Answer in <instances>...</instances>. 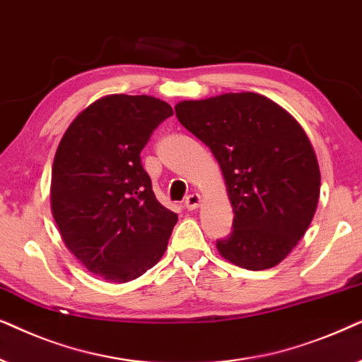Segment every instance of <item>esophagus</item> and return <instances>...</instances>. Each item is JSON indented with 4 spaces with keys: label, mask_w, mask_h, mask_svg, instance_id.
<instances>
[{
    "label": "esophagus",
    "mask_w": 362,
    "mask_h": 362,
    "mask_svg": "<svg viewBox=\"0 0 362 362\" xmlns=\"http://www.w3.org/2000/svg\"><path fill=\"white\" fill-rule=\"evenodd\" d=\"M185 209L187 210H195V209H199V205H200V195L199 194H192V195H189L185 199Z\"/></svg>",
    "instance_id": "obj_1"
}]
</instances>
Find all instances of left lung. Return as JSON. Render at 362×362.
Returning a JSON list of instances; mask_svg holds the SVG:
<instances>
[{"instance_id": "left-lung-1", "label": "left lung", "mask_w": 362, "mask_h": 362, "mask_svg": "<svg viewBox=\"0 0 362 362\" xmlns=\"http://www.w3.org/2000/svg\"><path fill=\"white\" fill-rule=\"evenodd\" d=\"M175 114L223 172L235 216L231 233L216 240L221 257L252 272L285 259L320 199V167L301 125L255 93L182 100Z\"/></svg>"}]
</instances>
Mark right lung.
Masks as SVG:
<instances>
[{
	"mask_svg": "<svg viewBox=\"0 0 362 362\" xmlns=\"http://www.w3.org/2000/svg\"><path fill=\"white\" fill-rule=\"evenodd\" d=\"M173 110L151 95L100 98L57 147L51 210L69 252L112 283H127L165 253L178 216L156 199L141 152Z\"/></svg>",
	"mask_w": 362,
	"mask_h": 362,
	"instance_id": "1",
	"label": "right lung"
}]
</instances>
